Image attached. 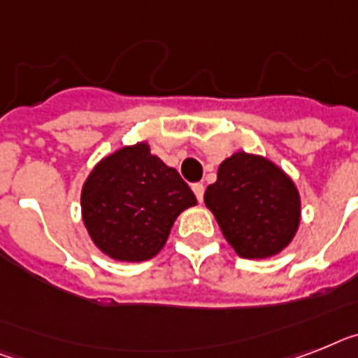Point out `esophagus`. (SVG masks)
<instances>
[{
	"label": "esophagus",
	"mask_w": 358,
	"mask_h": 358,
	"mask_svg": "<svg viewBox=\"0 0 358 358\" xmlns=\"http://www.w3.org/2000/svg\"><path fill=\"white\" fill-rule=\"evenodd\" d=\"M192 190L196 194L197 201H203V194H205V186L201 185V182H196V185H192Z\"/></svg>",
	"instance_id": "esophagus-1"
}]
</instances>
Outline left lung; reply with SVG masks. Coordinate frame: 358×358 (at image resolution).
Segmentation results:
<instances>
[{"instance_id":"obj_1","label":"left lung","mask_w":358,"mask_h":358,"mask_svg":"<svg viewBox=\"0 0 358 358\" xmlns=\"http://www.w3.org/2000/svg\"><path fill=\"white\" fill-rule=\"evenodd\" d=\"M227 243L239 258L265 259L287 249L300 227L302 201L296 185L271 159L236 152L217 168L205 190Z\"/></svg>"}]
</instances>
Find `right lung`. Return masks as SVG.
I'll return each instance as SVG.
<instances>
[{"mask_svg": "<svg viewBox=\"0 0 358 358\" xmlns=\"http://www.w3.org/2000/svg\"><path fill=\"white\" fill-rule=\"evenodd\" d=\"M197 205L190 186L148 141L100 159L80 194L82 221L94 247L117 262L155 258L179 214Z\"/></svg>", "mask_w": 358, "mask_h": 358, "instance_id": "obj_1", "label": "right lung"}]
</instances>
